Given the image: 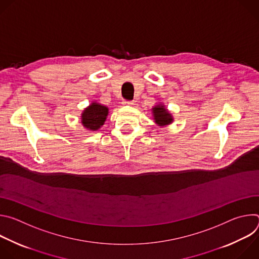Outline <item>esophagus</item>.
<instances>
[{"label":"esophagus","instance_id":"34e87169","mask_svg":"<svg viewBox=\"0 0 259 259\" xmlns=\"http://www.w3.org/2000/svg\"><path fill=\"white\" fill-rule=\"evenodd\" d=\"M123 104H124V105L132 106V105H134V101H133V100H125V101H123Z\"/></svg>","mask_w":259,"mask_h":259}]
</instances>
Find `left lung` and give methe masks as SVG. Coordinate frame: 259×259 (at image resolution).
<instances>
[{"mask_svg":"<svg viewBox=\"0 0 259 259\" xmlns=\"http://www.w3.org/2000/svg\"><path fill=\"white\" fill-rule=\"evenodd\" d=\"M154 120L157 125L164 127L170 125L173 122L172 115L168 112V109L165 107L164 104H158L152 108Z\"/></svg>","mask_w":259,"mask_h":259,"instance_id":"obj_1","label":"left lung"}]
</instances>
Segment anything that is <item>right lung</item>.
Masks as SVG:
<instances>
[{
	"label": "right lung",
	"mask_w": 259,
	"mask_h": 259,
	"mask_svg": "<svg viewBox=\"0 0 259 259\" xmlns=\"http://www.w3.org/2000/svg\"><path fill=\"white\" fill-rule=\"evenodd\" d=\"M107 115L108 108L106 106L97 102H92L82 113V124L86 129L96 131L104 124Z\"/></svg>",
	"instance_id": "add662e5"
}]
</instances>
